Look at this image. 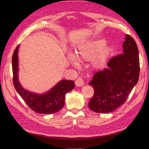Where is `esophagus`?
<instances>
[{"instance_id": "obj_1", "label": "esophagus", "mask_w": 149, "mask_h": 149, "mask_svg": "<svg viewBox=\"0 0 149 149\" xmlns=\"http://www.w3.org/2000/svg\"><path fill=\"white\" fill-rule=\"evenodd\" d=\"M76 86H77L78 87H81L84 85V81L83 79L81 78H78L75 81Z\"/></svg>"}]
</instances>
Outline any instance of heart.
<instances>
[{"label":"heart","instance_id":"obj_1","mask_svg":"<svg viewBox=\"0 0 149 149\" xmlns=\"http://www.w3.org/2000/svg\"><path fill=\"white\" fill-rule=\"evenodd\" d=\"M105 43V40L101 39L81 43L76 49V57L81 61H89L98 51L97 54L96 53L97 55L93 58L92 65L94 68H99L104 65L111 51L109 47H102ZM71 61L74 66L78 67L79 66V61L75 56H72L71 57Z\"/></svg>","mask_w":149,"mask_h":149}]
</instances>
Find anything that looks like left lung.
Masks as SVG:
<instances>
[{
    "mask_svg": "<svg viewBox=\"0 0 149 149\" xmlns=\"http://www.w3.org/2000/svg\"><path fill=\"white\" fill-rule=\"evenodd\" d=\"M123 53L112 57L108 68L94 74L89 83L94 93L89 107L97 113H109L123 105L139 80L140 63L136 42L125 35Z\"/></svg>",
    "mask_w": 149,
    "mask_h": 149,
    "instance_id": "1",
    "label": "left lung"
}]
</instances>
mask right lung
<instances>
[{"mask_svg": "<svg viewBox=\"0 0 149 149\" xmlns=\"http://www.w3.org/2000/svg\"><path fill=\"white\" fill-rule=\"evenodd\" d=\"M18 45L12 56L13 83L17 93L31 110L42 114H50L57 112L64 106L65 94L74 87V82L70 80H61L47 93L38 94L25 90L22 86L18 77L19 60Z\"/></svg>", "mask_w": 149, "mask_h": 149, "instance_id": "1", "label": "right lung"}]
</instances>
